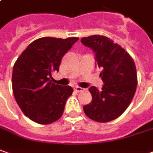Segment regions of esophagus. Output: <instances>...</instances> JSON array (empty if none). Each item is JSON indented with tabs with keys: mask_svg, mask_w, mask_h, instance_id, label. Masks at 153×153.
Returning a JSON list of instances; mask_svg holds the SVG:
<instances>
[{
	"mask_svg": "<svg viewBox=\"0 0 153 153\" xmlns=\"http://www.w3.org/2000/svg\"><path fill=\"white\" fill-rule=\"evenodd\" d=\"M83 90V89L81 88V87H75L74 88V91L76 92V93H79V92H81Z\"/></svg>",
	"mask_w": 153,
	"mask_h": 153,
	"instance_id": "1",
	"label": "esophagus"
}]
</instances>
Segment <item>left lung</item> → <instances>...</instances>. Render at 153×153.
<instances>
[{"label":"left lung","mask_w":153,"mask_h":153,"mask_svg":"<svg viewBox=\"0 0 153 153\" xmlns=\"http://www.w3.org/2000/svg\"><path fill=\"white\" fill-rule=\"evenodd\" d=\"M81 42L95 53V61L102 68L100 76L104 82L101 90L91 86L92 101L84 106L85 115L97 122L118 118L131 104L137 85L134 60L128 53L105 36L83 37Z\"/></svg>","instance_id":"8db88e82"}]
</instances>
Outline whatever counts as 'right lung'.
<instances>
[{
	"instance_id": "1",
	"label": "right lung",
	"mask_w": 153,
	"mask_h": 153,
	"mask_svg": "<svg viewBox=\"0 0 153 153\" xmlns=\"http://www.w3.org/2000/svg\"><path fill=\"white\" fill-rule=\"evenodd\" d=\"M79 40L41 37L30 43L16 61L12 71V90L22 111L41 125L51 124L62 116L73 88L52 83L63 56Z\"/></svg>"
}]
</instances>
